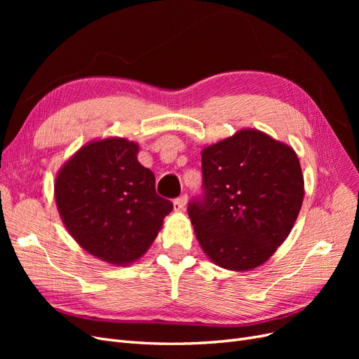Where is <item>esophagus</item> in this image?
Listing matches in <instances>:
<instances>
[{"label": "esophagus", "mask_w": 359, "mask_h": 359, "mask_svg": "<svg viewBox=\"0 0 359 359\" xmlns=\"http://www.w3.org/2000/svg\"><path fill=\"white\" fill-rule=\"evenodd\" d=\"M186 203H187V196H180L178 199L173 201V210L181 211V210H184Z\"/></svg>", "instance_id": "esophagus-1"}]
</instances>
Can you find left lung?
I'll return each instance as SVG.
<instances>
[{"instance_id":"left-lung-1","label":"left lung","mask_w":359,"mask_h":359,"mask_svg":"<svg viewBox=\"0 0 359 359\" xmlns=\"http://www.w3.org/2000/svg\"><path fill=\"white\" fill-rule=\"evenodd\" d=\"M203 198L189 205L203 253L224 269L264 265L285 243L304 201V177L290 145L241 128L202 149Z\"/></svg>"}]
</instances>
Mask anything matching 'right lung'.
I'll return each mask as SVG.
<instances>
[{
	"label": "right lung",
	"mask_w": 359,
	"mask_h": 359,
	"mask_svg": "<svg viewBox=\"0 0 359 359\" xmlns=\"http://www.w3.org/2000/svg\"><path fill=\"white\" fill-rule=\"evenodd\" d=\"M126 137L93 139L60 168L53 194L61 220L85 252L128 266L154 243L173 210L156 193V177Z\"/></svg>",
	"instance_id": "1"
}]
</instances>
